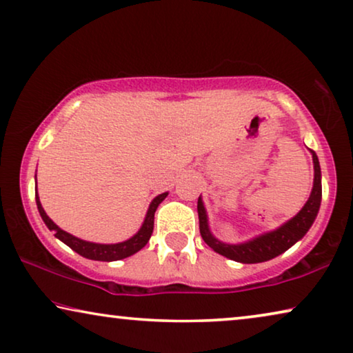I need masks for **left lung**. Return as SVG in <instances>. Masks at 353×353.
Segmentation results:
<instances>
[{
  "instance_id": "obj_1",
  "label": "left lung",
  "mask_w": 353,
  "mask_h": 353,
  "mask_svg": "<svg viewBox=\"0 0 353 353\" xmlns=\"http://www.w3.org/2000/svg\"><path fill=\"white\" fill-rule=\"evenodd\" d=\"M312 160H314V187H312L309 200L302 206V210L286 221L275 230L261 233L251 240L243 243H224L219 238L212 235L205 203L201 200V195L198 198V219H200V233L203 240L210 248H212L221 256H225L227 259L241 262V264H257V262H265L280 256L286 250H290L292 245L302 240L309 228L316 219V214L320 211L321 205V170L319 157L315 152H312Z\"/></svg>"
}]
</instances>
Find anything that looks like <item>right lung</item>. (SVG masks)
<instances>
[{"mask_svg": "<svg viewBox=\"0 0 353 353\" xmlns=\"http://www.w3.org/2000/svg\"><path fill=\"white\" fill-rule=\"evenodd\" d=\"M34 181H37V174H34ZM166 196H168V192L153 198L150 206H148L145 219H143L141 228H139V230L134 233L131 238H128V240L121 241V243H110V245H105V243H92V241L81 240V238L72 235V233L62 230V228L57 224H54V222L51 221V217H49L46 214V211L43 210L41 201H39V196H38V190H37V187H34V198H37V206H38L39 216H41L43 222L46 224L49 230L54 232L56 238H59L62 243H65L68 248H72V250L78 252L79 256L86 257V259H91V261H103V262L125 259V257L136 254L137 251H141L142 248L147 245V241L150 240L152 232H153V219H155V211H157L158 205H160V203L165 200Z\"/></svg>", "mask_w": 353, "mask_h": 353, "instance_id": "right-lung-1", "label": "right lung"}]
</instances>
